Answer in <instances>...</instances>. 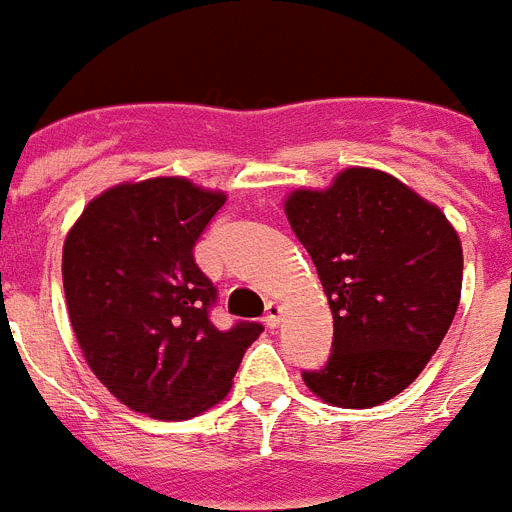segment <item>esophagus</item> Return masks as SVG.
Here are the masks:
<instances>
[{
  "label": "esophagus",
  "instance_id": "34e87169",
  "mask_svg": "<svg viewBox=\"0 0 512 512\" xmlns=\"http://www.w3.org/2000/svg\"><path fill=\"white\" fill-rule=\"evenodd\" d=\"M283 319V304H278V301H270L268 309H265V324L268 327H278Z\"/></svg>",
  "mask_w": 512,
  "mask_h": 512
}]
</instances>
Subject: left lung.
I'll use <instances>...</instances> for the list:
<instances>
[{
    "label": "left lung",
    "instance_id": "8db88e82",
    "mask_svg": "<svg viewBox=\"0 0 512 512\" xmlns=\"http://www.w3.org/2000/svg\"><path fill=\"white\" fill-rule=\"evenodd\" d=\"M293 234L317 265L335 335L330 361L301 371L319 399L368 410L420 376L459 309V234L397 177L366 167L327 190H293Z\"/></svg>",
    "mask_w": 512,
    "mask_h": 512
}]
</instances>
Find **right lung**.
<instances>
[{"instance_id": "obj_1", "label": "right lung", "mask_w": 512, "mask_h": 512, "mask_svg": "<svg viewBox=\"0 0 512 512\" xmlns=\"http://www.w3.org/2000/svg\"><path fill=\"white\" fill-rule=\"evenodd\" d=\"M185 177L123 182L97 195L64 242V293L79 348L118 402L157 420L219 404L260 322L219 330L216 286L195 242L224 206Z\"/></svg>"}]
</instances>
